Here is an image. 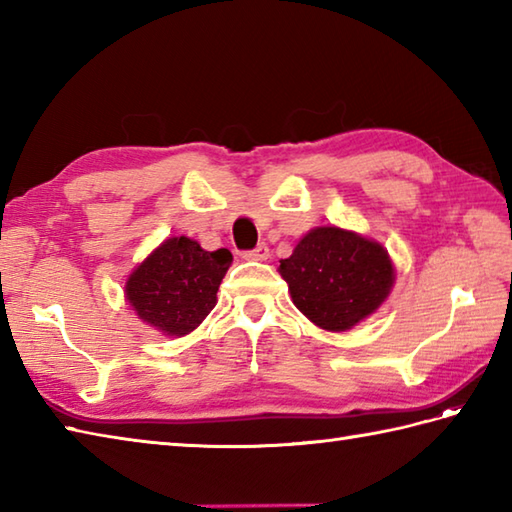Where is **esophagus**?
Masks as SVG:
<instances>
[{
	"mask_svg": "<svg viewBox=\"0 0 512 512\" xmlns=\"http://www.w3.org/2000/svg\"><path fill=\"white\" fill-rule=\"evenodd\" d=\"M268 257H270V253H268V246L264 242L257 244L253 250H246V253H244V259H250V262H266Z\"/></svg>",
	"mask_w": 512,
	"mask_h": 512,
	"instance_id": "obj_1",
	"label": "esophagus"
}]
</instances>
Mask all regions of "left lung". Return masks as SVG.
Instances as JSON below:
<instances>
[{
	"label": "left lung",
	"mask_w": 512,
	"mask_h": 512,
	"mask_svg": "<svg viewBox=\"0 0 512 512\" xmlns=\"http://www.w3.org/2000/svg\"><path fill=\"white\" fill-rule=\"evenodd\" d=\"M279 275L292 303L328 332H345L374 314L394 286L387 250L339 226L312 228L299 239Z\"/></svg>",
	"instance_id": "obj_1"
}]
</instances>
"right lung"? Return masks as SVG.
<instances>
[{
  "mask_svg": "<svg viewBox=\"0 0 512 512\" xmlns=\"http://www.w3.org/2000/svg\"><path fill=\"white\" fill-rule=\"evenodd\" d=\"M233 262L231 250H204L195 239L169 237L125 284L138 319L167 336H184L206 319Z\"/></svg>",
  "mask_w": 512,
  "mask_h": 512,
  "instance_id": "add662e5",
  "label": "right lung"
}]
</instances>
